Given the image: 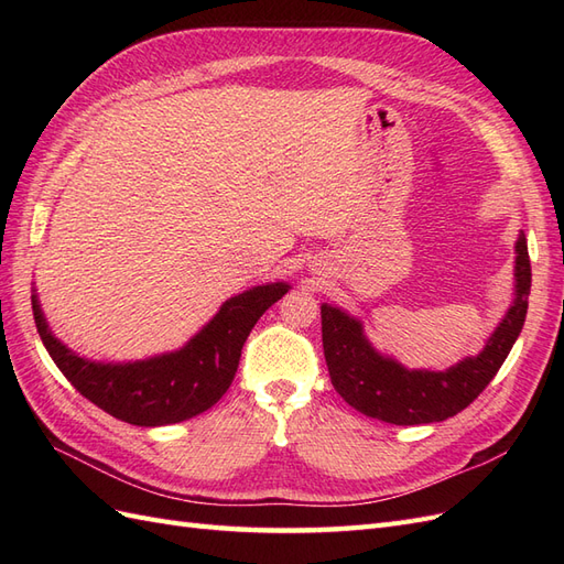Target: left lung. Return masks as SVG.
I'll list each match as a JSON object with an SVG mask.
<instances>
[{"instance_id": "left-lung-1", "label": "left lung", "mask_w": 564, "mask_h": 564, "mask_svg": "<svg viewBox=\"0 0 564 564\" xmlns=\"http://www.w3.org/2000/svg\"><path fill=\"white\" fill-rule=\"evenodd\" d=\"M516 301L487 340L480 355L466 357L447 371L404 369L400 362L371 348L362 324L348 313L322 305L324 360L336 392L357 412L395 425L445 421L480 395L497 377L518 340L529 305L532 265L524 232L516 242Z\"/></svg>"}]
</instances>
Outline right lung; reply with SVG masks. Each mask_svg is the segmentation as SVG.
<instances>
[{"instance_id": "obj_1", "label": "right lung", "mask_w": 564, "mask_h": 564, "mask_svg": "<svg viewBox=\"0 0 564 564\" xmlns=\"http://www.w3.org/2000/svg\"><path fill=\"white\" fill-rule=\"evenodd\" d=\"M289 292V284H261L228 299L181 350L139 362H94L51 334L37 294H32L42 344L63 377L110 416L131 425H169L207 412L230 388L253 324Z\"/></svg>"}]
</instances>
